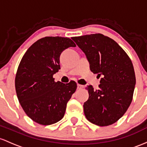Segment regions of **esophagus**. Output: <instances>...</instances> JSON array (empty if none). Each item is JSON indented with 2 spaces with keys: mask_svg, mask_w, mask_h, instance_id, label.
<instances>
[{
  "mask_svg": "<svg viewBox=\"0 0 147 147\" xmlns=\"http://www.w3.org/2000/svg\"><path fill=\"white\" fill-rule=\"evenodd\" d=\"M77 87H78V89H79V90H81V89H82L84 87L83 85H80V84H78V85H77Z\"/></svg>",
  "mask_w": 147,
  "mask_h": 147,
  "instance_id": "1",
  "label": "esophagus"
}]
</instances>
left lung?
<instances>
[{
  "instance_id": "left-lung-1",
  "label": "left lung",
  "mask_w": 147,
  "mask_h": 147,
  "mask_svg": "<svg viewBox=\"0 0 147 147\" xmlns=\"http://www.w3.org/2000/svg\"><path fill=\"white\" fill-rule=\"evenodd\" d=\"M85 53L90 70L101 77L98 90L86 87L89 98L84 103L87 119L99 126L117 122L133 100L136 79L133 63L123 49L111 38L100 33L74 37Z\"/></svg>"
}]
</instances>
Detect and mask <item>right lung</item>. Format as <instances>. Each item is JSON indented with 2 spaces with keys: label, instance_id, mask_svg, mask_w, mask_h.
Returning <instances> with one entry per match:
<instances>
[{
  "label": "right lung",
  "instance_id": "obj_1",
  "mask_svg": "<svg viewBox=\"0 0 147 147\" xmlns=\"http://www.w3.org/2000/svg\"><path fill=\"white\" fill-rule=\"evenodd\" d=\"M76 44L68 37L39 39L23 56L16 71L15 89L23 110L32 121L51 125L63 118L67 103L77 88L75 81L55 82L61 53Z\"/></svg>",
  "mask_w": 147,
  "mask_h": 147
}]
</instances>
